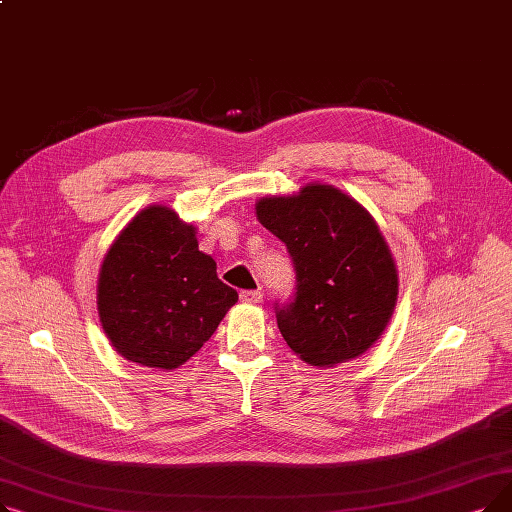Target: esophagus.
<instances>
[{"mask_svg":"<svg viewBox=\"0 0 512 512\" xmlns=\"http://www.w3.org/2000/svg\"><path fill=\"white\" fill-rule=\"evenodd\" d=\"M240 301L249 303V305H259L263 301V294H261V290H242Z\"/></svg>","mask_w":512,"mask_h":512,"instance_id":"esophagus-1","label":"esophagus"}]
</instances>
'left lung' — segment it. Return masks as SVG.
Listing matches in <instances>:
<instances>
[{
  "instance_id": "1",
  "label": "left lung",
  "mask_w": 512,
  "mask_h": 512,
  "mask_svg": "<svg viewBox=\"0 0 512 512\" xmlns=\"http://www.w3.org/2000/svg\"><path fill=\"white\" fill-rule=\"evenodd\" d=\"M259 224L276 234L297 270V294L278 307L292 353L315 367L348 363L388 328L398 270L373 215L332 184L255 203Z\"/></svg>"
}]
</instances>
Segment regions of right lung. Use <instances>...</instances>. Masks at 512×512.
<instances>
[{"label":"right lung","mask_w":512,"mask_h":512,"mask_svg":"<svg viewBox=\"0 0 512 512\" xmlns=\"http://www.w3.org/2000/svg\"><path fill=\"white\" fill-rule=\"evenodd\" d=\"M199 251L197 228L166 205L141 209L107 249L97 280L105 336L141 367L172 371L218 330L238 301Z\"/></svg>","instance_id":"1"}]
</instances>
